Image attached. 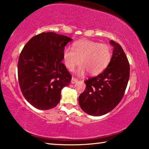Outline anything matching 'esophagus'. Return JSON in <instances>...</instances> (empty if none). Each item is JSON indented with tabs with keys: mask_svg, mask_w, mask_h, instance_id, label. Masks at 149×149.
<instances>
[{
	"mask_svg": "<svg viewBox=\"0 0 149 149\" xmlns=\"http://www.w3.org/2000/svg\"><path fill=\"white\" fill-rule=\"evenodd\" d=\"M77 81H78V79H77V78L72 77V79H71V83H72V84H74V83L77 82Z\"/></svg>",
	"mask_w": 149,
	"mask_h": 149,
	"instance_id": "34e87169",
	"label": "esophagus"
}]
</instances>
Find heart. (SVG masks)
I'll return each mask as SVG.
<instances>
[{"label":"heart","mask_w":149,"mask_h":149,"mask_svg":"<svg viewBox=\"0 0 149 149\" xmlns=\"http://www.w3.org/2000/svg\"><path fill=\"white\" fill-rule=\"evenodd\" d=\"M112 56L111 47L107 44L82 40L73 43V49L65 47L63 51V60L69 71L81 65L77 74L82 75L86 71L90 75H97L104 71Z\"/></svg>","instance_id":"b5f03b06"}]
</instances>
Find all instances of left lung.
<instances>
[{
	"label": "left lung",
	"mask_w": 149,
	"mask_h": 149,
	"mask_svg": "<svg viewBox=\"0 0 149 149\" xmlns=\"http://www.w3.org/2000/svg\"><path fill=\"white\" fill-rule=\"evenodd\" d=\"M108 66L97 77L86 80V88L78 98L82 110L90 116H103L116 107L124 96L130 77V65L121 46L116 41Z\"/></svg>",
	"instance_id": "1"
}]
</instances>
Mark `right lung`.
Here are the masks:
<instances>
[{
  "mask_svg": "<svg viewBox=\"0 0 149 149\" xmlns=\"http://www.w3.org/2000/svg\"><path fill=\"white\" fill-rule=\"evenodd\" d=\"M72 40L54 32H43L31 38L22 50L17 65L19 86L36 108L56 106L61 89L71 82L72 76L62 60L63 49Z\"/></svg>",
  "mask_w": 149,
  "mask_h": 149,
  "instance_id": "1",
  "label": "right lung"
}]
</instances>
